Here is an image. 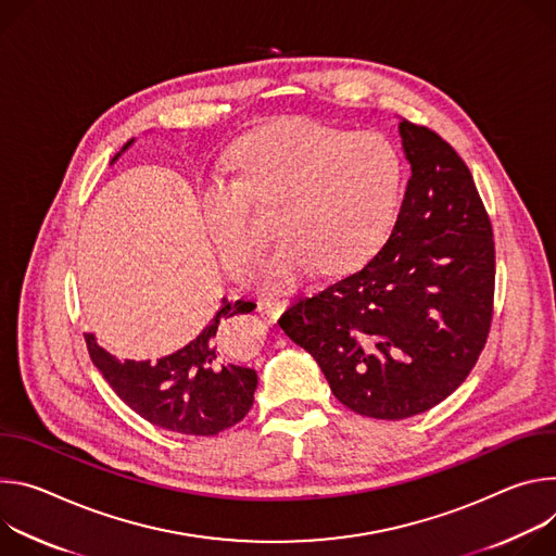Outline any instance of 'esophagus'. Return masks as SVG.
Returning <instances> with one entry per match:
<instances>
[{
  "instance_id": "1",
  "label": "esophagus",
  "mask_w": 556,
  "mask_h": 556,
  "mask_svg": "<svg viewBox=\"0 0 556 556\" xmlns=\"http://www.w3.org/2000/svg\"><path fill=\"white\" fill-rule=\"evenodd\" d=\"M287 306V298H265L258 302V312L267 314L269 318L280 316V312Z\"/></svg>"
}]
</instances>
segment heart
Masks as SVG:
<instances>
[{
	"instance_id": "1",
	"label": "heart",
	"mask_w": 556,
	"mask_h": 556,
	"mask_svg": "<svg viewBox=\"0 0 556 556\" xmlns=\"http://www.w3.org/2000/svg\"><path fill=\"white\" fill-rule=\"evenodd\" d=\"M233 182H212L201 214L223 265L242 276L269 229L252 207L278 214L282 240L258 263L265 289H289L316 267L359 269L389 240L402 197V161L380 135L289 118L244 139L231 156Z\"/></svg>"
}]
</instances>
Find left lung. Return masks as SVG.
I'll return each mask as SVG.
<instances>
[{"label": "left lung", "instance_id": "1", "mask_svg": "<svg viewBox=\"0 0 556 556\" xmlns=\"http://www.w3.org/2000/svg\"><path fill=\"white\" fill-rule=\"evenodd\" d=\"M400 137L410 178L387 244L278 320L333 395L376 419L419 415L468 378L495 298V242L468 165L406 118Z\"/></svg>", "mask_w": 556, "mask_h": 556}]
</instances>
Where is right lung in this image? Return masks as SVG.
Listing matches in <instances>:
<instances>
[{
  "instance_id": "add662e5",
  "label": "right lung",
  "mask_w": 556,
  "mask_h": 556,
  "mask_svg": "<svg viewBox=\"0 0 556 556\" xmlns=\"http://www.w3.org/2000/svg\"><path fill=\"white\" fill-rule=\"evenodd\" d=\"M254 306L250 300L223 298L214 318L190 344L156 362L116 359L97 344L92 333H86L88 353L103 380L137 415L172 433L212 438L238 424L254 404L256 371L223 359L225 351L218 340L223 318L250 314Z\"/></svg>"
}]
</instances>
